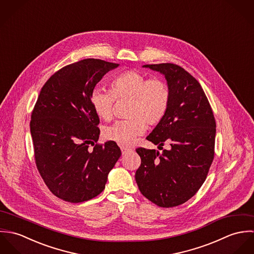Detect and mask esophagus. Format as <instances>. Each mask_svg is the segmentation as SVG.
Wrapping results in <instances>:
<instances>
[{
	"mask_svg": "<svg viewBox=\"0 0 254 254\" xmlns=\"http://www.w3.org/2000/svg\"><path fill=\"white\" fill-rule=\"evenodd\" d=\"M130 149L127 148V147H124V146H121V151H122V154H126Z\"/></svg>",
	"mask_w": 254,
	"mask_h": 254,
	"instance_id": "esophagus-1",
	"label": "esophagus"
}]
</instances>
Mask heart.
<instances>
[{
    "instance_id": "b5f03b06",
    "label": "heart",
    "mask_w": 254,
    "mask_h": 254,
    "mask_svg": "<svg viewBox=\"0 0 254 254\" xmlns=\"http://www.w3.org/2000/svg\"><path fill=\"white\" fill-rule=\"evenodd\" d=\"M111 93L100 88L91 94L92 107L99 117H112L115 100H131L129 120L117 121L104 130V138L122 146L132 145L145 130V125L159 124L169 108L170 89L161 79H149L141 72L128 70L115 76L110 82Z\"/></svg>"
}]
</instances>
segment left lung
<instances>
[{"label":"left lung","instance_id":"left-lung-1","mask_svg":"<svg viewBox=\"0 0 254 254\" xmlns=\"http://www.w3.org/2000/svg\"><path fill=\"white\" fill-rule=\"evenodd\" d=\"M164 75L170 104L163 120L146 140L159 152L139 147L141 166L135 179L140 191L160 207H174L192 197L205 181L214 158L216 123L198 81L173 64H145Z\"/></svg>","mask_w":254,"mask_h":254}]
</instances>
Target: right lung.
<instances>
[{
  "mask_svg": "<svg viewBox=\"0 0 254 254\" xmlns=\"http://www.w3.org/2000/svg\"><path fill=\"white\" fill-rule=\"evenodd\" d=\"M118 65L96 59L77 62L52 75L40 92L30 121L37 169L63 200L78 203L100 194L121 155L114 142L96 144L100 118L91 104L96 85Z\"/></svg>",
  "mask_w": 254,
  "mask_h": 254,
  "instance_id": "add662e5",
  "label": "right lung"
}]
</instances>
